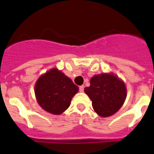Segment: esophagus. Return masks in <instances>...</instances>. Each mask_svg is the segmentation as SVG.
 Returning <instances> with one entry per match:
<instances>
[{
    "instance_id": "34e87169",
    "label": "esophagus",
    "mask_w": 154,
    "mask_h": 154,
    "mask_svg": "<svg viewBox=\"0 0 154 154\" xmlns=\"http://www.w3.org/2000/svg\"><path fill=\"white\" fill-rule=\"evenodd\" d=\"M84 88H85V86L84 85H81V86H79V91L81 92H82L84 91Z\"/></svg>"
}]
</instances>
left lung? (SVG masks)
<instances>
[{"label": "left lung", "mask_w": 154, "mask_h": 154, "mask_svg": "<svg viewBox=\"0 0 154 154\" xmlns=\"http://www.w3.org/2000/svg\"><path fill=\"white\" fill-rule=\"evenodd\" d=\"M92 100L95 112L103 117L113 115L122 107L126 97L123 82L112 74H100L93 76L90 86L84 89Z\"/></svg>", "instance_id": "8db88e82"}]
</instances>
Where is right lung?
Segmentation results:
<instances>
[{
  "label": "right lung",
  "mask_w": 154,
  "mask_h": 154,
  "mask_svg": "<svg viewBox=\"0 0 154 154\" xmlns=\"http://www.w3.org/2000/svg\"><path fill=\"white\" fill-rule=\"evenodd\" d=\"M79 87L61 71L53 69L43 75L35 84V92L41 107L59 115L67 109Z\"/></svg>",
  "instance_id": "right-lung-1"
}]
</instances>
